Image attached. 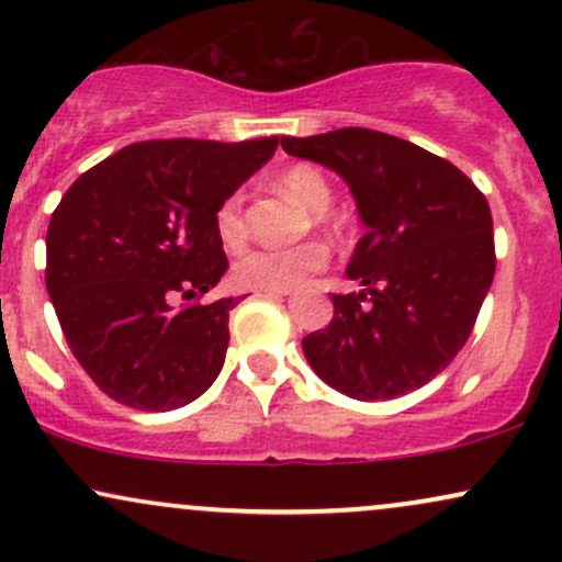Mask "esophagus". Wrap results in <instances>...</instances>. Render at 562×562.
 Instances as JSON below:
<instances>
[{
  "label": "esophagus",
  "instance_id": "esophagus-1",
  "mask_svg": "<svg viewBox=\"0 0 562 562\" xmlns=\"http://www.w3.org/2000/svg\"><path fill=\"white\" fill-rule=\"evenodd\" d=\"M259 293H267V295H290V290H259Z\"/></svg>",
  "mask_w": 562,
  "mask_h": 562
}]
</instances>
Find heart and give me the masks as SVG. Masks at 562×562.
Instances as JSON below:
<instances>
[{"instance_id": "1", "label": "heart", "mask_w": 562, "mask_h": 562, "mask_svg": "<svg viewBox=\"0 0 562 562\" xmlns=\"http://www.w3.org/2000/svg\"><path fill=\"white\" fill-rule=\"evenodd\" d=\"M277 187L288 192L290 198L306 205L317 218H325V211L333 203V187L325 173L314 166L299 164L290 166L277 177ZM216 232L227 248H240L248 237L243 214V195L235 192L218 205L216 211ZM330 261V248L319 240H306L290 248H256L240 256L235 263V277L248 288L259 290H290L299 288L308 277L322 272Z\"/></svg>"}]
</instances>
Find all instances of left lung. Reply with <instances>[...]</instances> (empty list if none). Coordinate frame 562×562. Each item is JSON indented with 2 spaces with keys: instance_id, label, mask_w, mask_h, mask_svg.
Listing matches in <instances>:
<instances>
[{
  "instance_id": "left-lung-1",
  "label": "left lung",
  "mask_w": 562,
  "mask_h": 562,
  "mask_svg": "<svg viewBox=\"0 0 562 562\" xmlns=\"http://www.w3.org/2000/svg\"><path fill=\"white\" fill-rule=\"evenodd\" d=\"M348 184L367 232L346 274L359 293L333 295V322L303 353L335 391L359 402L423 389L473 333L494 280L492 211L449 160L412 142L346 126L282 137Z\"/></svg>"
}]
</instances>
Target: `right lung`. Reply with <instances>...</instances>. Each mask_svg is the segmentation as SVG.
<instances>
[{
    "label": "right lung",
    "mask_w": 562,
    "mask_h": 562,
    "mask_svg": "<svg viewBox=\"0 0 562 562\" xmlns=\"http://www.w3.org/2000/svg\"><path fill=\"white\" fill-rule=\"evenodd\" d=\"M277 137L150 139L81 173L49 218L47 290L70 351L113 402L169 412L222 372L240 299L173 308L227 272L216 211Z\"/></svg>",
    "instance_id": "right-lung-1"
}]
</instances>
